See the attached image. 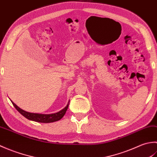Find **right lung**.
<instances>
[{"instance_id": "add662e5", "label": "right lung", "mask_w": 157, "mask_h": 157, "mask_svg": "<svg viewBox=\"0 0 157 157\" xmlns=\"http://www.w3.org/2000/svg\"><path fill=\"white\" fill-rule=\"evenodd\" d=\"M69 103L64 109L61 110V111H60L56 113H53V114L47 115V114H39V113H32L25 111L21 109L18 107V106H17L14 102H12V104L15 106V108L17 110L18 112L21 113L23 117H25V118H27L29 120H31V121H34L39 122V123H45L55 122L62 119L63 117L65 115L67 110L68 109Z\"/></svg>"}]
</instances>
